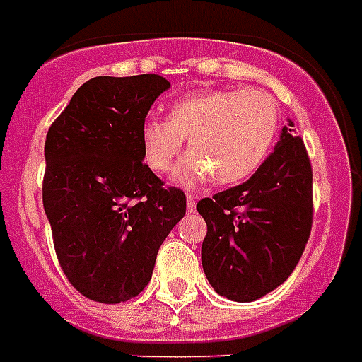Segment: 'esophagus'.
I'll use <instances>...</instances> for the list:
<instances>
[{
	"instance_id": "esophagus-1",
	"label": "esophagus",
	"mask_w": 362,
	"mask_h": 362,
	"mask_svg": "<svg viewBox=\"0 0 362 362\" xmlns=\"http://www.w3.org/2000/svg\"><path fill=\"white\" fill-rule=\"evenodd\" d=\"M187 211H193L195 210V206H197V197H193V195H187Z\"/></svg>"
}]
</instances>
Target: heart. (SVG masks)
Here are the masks:
<instances>
[{"label": "heart", "mask_w": 362, "mask_h": 362, "mask_svg": "<svg viewBox=\"0 0 362 362\" xmlns=\"http://www.w3.org/2000/svg\"><path fill=\"white\" fill-rule=\"evenodd\" d=\"M281 122L277 100L260 89H217L178 98L167 119H148L141 128L143 160L167 173L187 139L189 154L175 180L191 187L210 178L234 186L260 169Z\"/></svg>", "instance_id": "b5f03b06"}]
</instances>
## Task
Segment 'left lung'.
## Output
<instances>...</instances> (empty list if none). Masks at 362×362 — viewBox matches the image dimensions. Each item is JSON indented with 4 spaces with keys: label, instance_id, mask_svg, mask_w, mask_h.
Listing matches in <instances>:
<instances>
[{
    "label": "left lung",
    "instance_id": "obj_1",
    "mask_svg": "<svg viewBox=\"0 0 362 362\" xmlns=\"http://www.w3.org/2000/svg\"><path fill=\"white\" fill-rule=\"evenodd\" d=\"M288 120L275 151L240 186L202 199V269L223 298L249 303L290 277L313 228V169Z\"/></svg>",
    "mask_w": 362,
    "mask_h": 362
}]
</instances>
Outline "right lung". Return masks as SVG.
Masks as SVG:
<instances>
[{"label":"right lung","mask_w":362,"mask_h":362,"mask_svg":"<svg viewBox=\"0 0 362 362\" xmlns=\"http://www.w3.org/2000/svg\"><path fill=\"white\" fill-rule=\"evenodd\" d=\"M171 87L158 74L85 81L46 135L42 184L55 255L70 284L120 303L148 284L158 249L186 214V195L143 163L141 128Z\"/></svg>","instance_id":"1"}]
</instances>
